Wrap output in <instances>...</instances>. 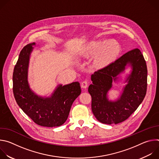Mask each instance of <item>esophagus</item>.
<instances>
[{
    "label": "esophagus",
    "mask_w": 159,
    "mask_h": 159,
    "mask_svg": "<svg viewBox=\"0 0 159 159\" xmlns=\"http://www.w3.org/2000/svg\"><path fill=\"white\" fill-rule=\"evenodd\" d=\"M88 82H87V80H84L82 82V84H81V87H82V88H84V89H85V88H87V87L88 86Z\"/></svg>",
    "instance_id": "esophagus-1"
}]
</instances>
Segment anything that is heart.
<instances>
[{"label":"heart","instance_id":"b5f03b06","mask_svg":"<svg viewBox=\"0 0 159 159\" xmlns=\"http://www.w3.org/2000/svg\"><path fill=\"white\" fill-rule=\"evenodd\" d=\"M86 52L90 55H98L97 64L106 66L116 60L120 52V48L112 40H97L88 43Z\"/></svg>","mask_w":159,"mask_h":159}]
</instances>
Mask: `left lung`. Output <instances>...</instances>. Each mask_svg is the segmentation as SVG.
<instances>
[{
  "mask_svg": "<svg viewBox=\"0 0 159 159\" xmlns=\"http://www.w3.org/2000/svg\"><path fill=\"white\" fill-rule=\"evenodd\" d=\"M128 64L132 69L126 81L128 84L117 101H109L107 94L112 81L117 80ZM91 80L93 84L89 86L88 91L92 98V111L96 119L107 125L121 123L131 116L145 98L147 87L146 61L139 49H133L95 72Z\"/></svg>",
  "mask_w": 159,
  "mask_h": 159,
  "instance_id": "1",
  "label": "left lung"
}]
</instances>
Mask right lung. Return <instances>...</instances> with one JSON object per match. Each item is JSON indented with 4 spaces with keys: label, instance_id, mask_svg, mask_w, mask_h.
<instances>
[{
    "label": "right lung",
    "instance_id": "add662e5",
    "mask_svg": "<svg viewBox=\"0 0 159 159\" xmlns=\"http://www.w3.org/2000/svg\"><path fill=\"white\" fill-rule=\"evenodd\" d=\"M35 43L22 49L13 72V93L18 106L37 125L45 127L62 125L69 116L71 106L80 94L78 82L58 85L51 97L43 98L34 93L28 82L31 53Z\"/></svg>",
    "mask_w": 159,
    "mask_h": 159
}]
</instances>
